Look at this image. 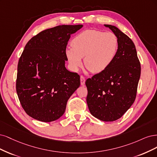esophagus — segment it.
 <instances>
[{"label": "esophagus", "instance_id": "34e87169", "mask_svg": "<svg viewBox=\"0 0 157 157\" xmlns=\"http://www.w3.org/2000/svg\"><path fill=\"white\" fill-rule=\"evenodd\" d=\"M80 82H81V85H84L85 83V79L83 75H81L80 77Z\"/></svg>", "mask_w": 157, "mask_h": 157}]
</instances>
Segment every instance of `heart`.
Wrapping results in <instances>:
<instances>
[{
  "label": "heart",
  "instance_id": "b5f03b06",
  "mask_svg": "<svg viewBox=\"0 0 157 157\" xmlns=\"http://www.w3.org/2000/svg\"><path fill=\"white\" fill-rule=\"evenodd\" d=\"M72 47L66 49L65 55L70 67L76 71L82 67L84 57L85 67L93 72H100L112 63L117 54L119 41L110 32L86 30L76 35Z\"/></svg>",
  "mask_w": 157,
  "mask_h": 157
}]
</instances>
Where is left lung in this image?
Instances as JSON below:
<instances>
[{
  "mask_svg": "<svg viewBox=\"0 0 157 157\" xmlns=\"http://www.w3.org/2000/svg\"><path fill=\"white\" fill-rule=\"evenodd\" d=\"M104 26L112 30L118 39L117 54L107 68L87 79L85 85L90 113L108 122L121 118L134 103L141 66L132 40L113 25Z\"/></svg>",
  "mask_w": 157,
  "mask_h": 157,
  "instance_id": "left-lung-1",
  "label": "left lung"
}]
</instances>
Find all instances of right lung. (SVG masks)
Returning a JSON list of instances; mask_svg holds the SVG:
<instances>
[{
	"label": "right lung",
	"instance_id": "add662e5",
	"mask_svg": "<svg viewBox=\"0 0 157 157\" xmlns=\"http://www.w3.org/2000/svg\"><path fill=\"white\" fill-rule=\"evenodd\" d=\"M82 25H59L27 42L17 65L16 91L30 117L52 122L64 114L67 101L80 85V77L65 67L70 35Z\"/></svg>",
	"mask_w": 157,
	"mask_h": 157
}]
</instances>
